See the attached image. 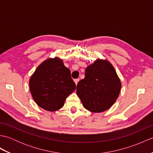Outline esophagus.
I'll return each instance as SVG.
<instances>
[{
  "label": "esophagus",
  "instance_id": "34e87169",
  "mask_svg": "<svg viewBox=\"0 0 153 153\" xmlns=\"http://www.w3.org/2000/svg\"><path fill=\"white\" fill-rule=\"evenodd\" d=\"M74 82H75V83H76V85H77V83L79 82V79H75L74 80Z\"/></svg>",
  "mask_w": 153,
  "mask_h": 153
}]
</instances>
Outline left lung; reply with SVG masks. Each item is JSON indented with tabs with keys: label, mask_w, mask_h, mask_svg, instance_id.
Segmentation results:
<instances>
[{
	"label": "left lung",
	"mask_w": 153,
	"mask_h": 153,
	"mask_svg": "<svg viewBox=\"0 0 153 153\" xmlns=\"http://www.w3.org/2000/svg\"><path fill=\"white\" fill-rule=\"evenodd\" d=\"M121 87L112 64L98 58L87 67L85 78L77 83L76 93L84 108L99 113L106 111L114 104Z\"/></svg>",
	"instance_id": "1"
}]
</instances>
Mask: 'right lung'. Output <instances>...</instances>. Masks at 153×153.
Wrapping results in <instances>:
<instances>
[{"label":"right lung","instance_id":"right-lung-1","mask_svg":"<svg viewBox=\"0 0 153 153\" xmlns=\"http://www.w3.org/2000/svg\"><path fill=\"white\" fill-rule=\"evenodd\" d=\"M70 74L61 58L44 60L30 79V92L37 105L50 112L62 108L66 99L76 89Z\"/></svg>","mask_w":153,"mask_h":153}]
</instances>
